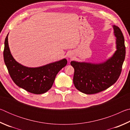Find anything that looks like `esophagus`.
I'll list each match as a JSON object with an SVG mask.
<instances>
[{
    "label": "esophagus",
    "instance_id": "34e87169",
    "mask_svg": "<svg viewBox=\"0 0 130 130\" xmlns=\"http://www.w3.org/2000/svg\"><path fill=\"white\" fill-rule=\"evenodd\" d=\"M72 57H73V56H72L71 54H70V55H69V56H68V57H69V58H72Z\"/></svg>",
    "mask_w": 130,
    "mask_h": 130
}]
</instances>
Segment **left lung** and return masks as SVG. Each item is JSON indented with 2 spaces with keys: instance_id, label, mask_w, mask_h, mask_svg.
<instances>
[{
  "instance_id": "left-lung-1",
  "label": "left lung",
  "mask_w": 130,
  "mask_h": 130,
  "mask_svg": "<svg viewBox=\"0 0 130 130\" xmlns=\"http://www.w3.org/2000/svg\"><path fill=\"white\" fill-rule=\"evenodd\" d=\"M116 37V49L113 56L99 64L72 61L74 68L73 84L78 91L85 94H94L107 89L118 80L126 56L124 38L122 31L113 26Z\"/></svg>"
}]
</instances>
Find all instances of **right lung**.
I'll list each match as a JSON object with an SVG mask.
<instances>
[{
    "label": "right lung",
    "instance_id": "1",
    "mask_svg": "<svg viewBox=\"0 0 130 130\" xmlns=\"http://www.w3.org/2000/svg\"><path fill=\"white\" fill-rule=\"evenodd\" d=\"M4 63L15 84L34 94H42L51 88L59 71L67 64L63 59L38 68H28L17 62L13 58L8 46V34L4 42Z\"/></svg>",
    "mask_w": 130,
    "mask_h": 130
}]
</instances>
